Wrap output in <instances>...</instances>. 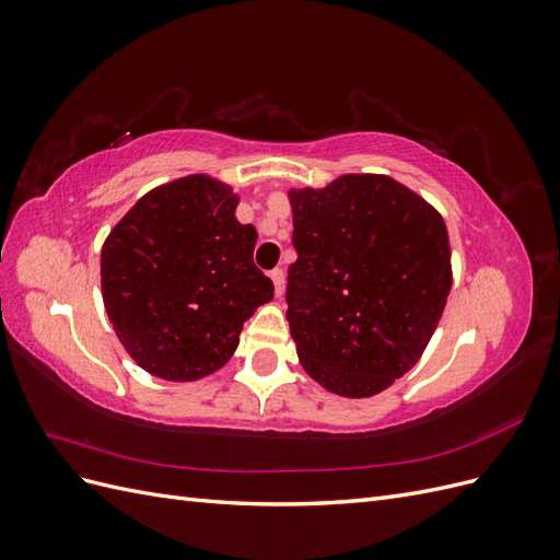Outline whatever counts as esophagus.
Returning a JSON list of instances; mask_svg holds the SVG:
<instances>
[{
	"label": "esophagus",
	"mask_w": 560,
	"mask_h": 560,
	"mask_svg": "<svg viewBox=\"0 0 560 560\" xmlns=\"http://www.w3.org/2000/svg\"><path fill=\"white\" fill-rule=\"evenodd\" d=\"M268 278L273 280L276 294H278V296H282V292H284V273H282V268H273V270H270Z\"/></svg>",
	"instance_id": "esophagus-1"
}]
</instances>
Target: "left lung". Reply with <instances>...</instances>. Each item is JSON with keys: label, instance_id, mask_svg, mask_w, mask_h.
I'll return each instance as SVG.
<instances>
[{"label": "left lung", "instance_id": "obj_1", "mask_svg": "<svg viewBox=\"0 0 560 560\" xmlns=\"http://www.w3.org/2000/svg\"><path fill=\"white\" fill-rule=\"evenodd\" d=\"M287 198L299 362L334 395L374 397L418 364L442 319L453 282L444 219L409 186L371 173Z\"/></svg>", "mask_w": 560, "mask_h": 560}]
</instances>
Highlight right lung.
Instances as JSON below:
<instances>
[{
    "instance_id": "obj_1",
    "label": "right lung",
    "mask_w": 560,
    "mask_h": 560,
    "mask_svg": "<svg viewBox=\"0 0 560 560\" xmlns=\"http://www.w3.org/2000/svg\"><path fill=\"white\" fill-rule=\"evenodd\" d=\"M241 196L210 175L147 191L100 254L112 327L151 376L191 383L222 369L245 322L273 299L254 266L257 229L235 219Z\"/></svg>"
}]
</instances>
